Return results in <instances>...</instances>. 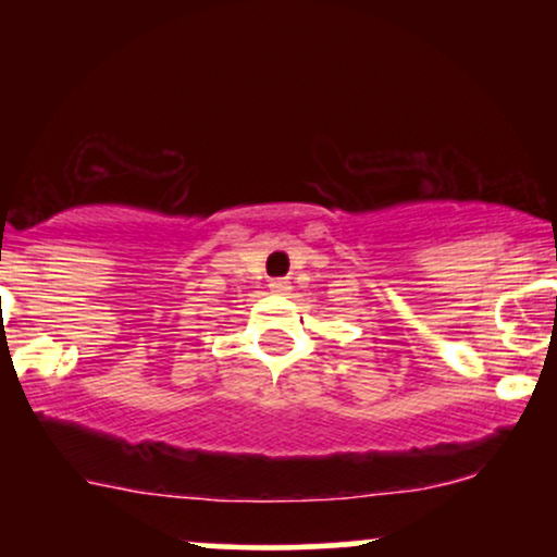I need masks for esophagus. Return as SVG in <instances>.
Returning <instances> with one entry per match:
<instances>
[{
  "mask_svg": "<svg viewBox=\"0 0 557 557\" xmlns=\"http://www.w3.org/2000/svg\"><path fill=\"white\" fill-rule=\"evenodd\" d=\"M270 287L274 293H287V290H290V283H285V280H272Z\"/></svg>",
  "mask_w": 557,
  "mask_h": 557,
  "instance_id": "esophagus-1",
  "label": "esophagus"
}]
</instances>
